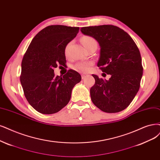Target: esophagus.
Listing matches in <instances>:
<instances>
[{
  "mask_svg": "<svg viewBox=\"0 0 160 160\" xmlns=\"http://www.w3.org/2000/svg\"><path fill=\"white\" fill-rule=\"evenodd\" d=\"M87 76H88V75H87V74H82V78L83 79V80H84V79H85V78H86V77H87Z\"/></svg>",
  "mask_w": 160,
  "mask_h": 160,
  "instance_id": "34e87169",
  "label": "esophagus"
}]
</instances>
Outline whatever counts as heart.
<instances>
[{
	"label": "heart",
	"mask_w": 160,
	"mask_h": 160,
	"mask_svg": "<svg viewBox=\"0 0 160 160\" xmlns=\"http://www.w3.org/2000/svg\"><path fill=\"white\" fill-rule=\"evenodd\" d=\"M81 42L86 49H88V47H90L93 44H97L96 40L91 36H88V35L82 37L81 39ZM70 45V43H68L66 46V47H65L64 52L66 55H68ZM92 64L93 62L91 61H80L76 63V64L74 66V68L77 71H79L80 72H86L90 69V67Z\"/></svg>",
	"instance_id": "heart-1"
}]
</instances>
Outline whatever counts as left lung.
Segmentation results:
<instances>
[{"label": "left lung", "mask_w": 160, "mask_h": 160, "mask_svg": "<svg viewBox=\"0 0 160 160\" xmlns=\"http://www.w3.org/2000/svg\"><path fill=\"white\" fill-rule=\"evenodd\" d=\"M81 32L96 39L100 46L98 67L111 74L109 80L96 75L90 89L91 99L106 113H117L126 109L139 90L143 74L140 52L130 35L113 25L83 27Z\"/></svg>", "instance_id": "1"}]
</instances>
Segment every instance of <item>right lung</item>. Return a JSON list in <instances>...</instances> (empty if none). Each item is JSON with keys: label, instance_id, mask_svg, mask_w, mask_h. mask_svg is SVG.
Instances as JSON below:
<instances>
[{"label": "right lung", "instance_id": "add662e5", "mask_svg": "<svg viewBox=\"0 0 160 160\" xmlns=\"http://www.w3.org/2000/svg\"><path fill=\"white\" fill-rule=\"evenodd\" d=\"M79 32L78 27L49 26L32 39L23 57L20 82L23 93L33 109L42 114L57 113L66 106L80 74L70 69L62 76L54 68L66 65L64 50Z\"/></svg>", "mask_w": 160, "mask_h": 160}]
</instances>
